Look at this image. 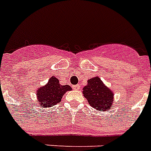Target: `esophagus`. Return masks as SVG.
<instances>
[{"label":"esophagus","mask_w":151,"mask_h":151,"mask_svg":"<svg viewBox=\"0 0 151 151\" xmlns=\"http://www.w3.org/2000/svg\"><path fill=\"white\" fill-rule=\"evenodd\" d=\"M81 86L79 85H73V89L74 90H78L80 89Z\"/></svg>","instance_id":"34e87169"}]
</instances>
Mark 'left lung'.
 <instances>
[{
	"label": "left lung",
	"instance_id": "obj_1",
	"mask_svg": "<svg viewBox=\"0 0 151 151\" xmlns=\"http://www.w3.org/2000/svg\"><path fill=\"white\" fill-rule=\"evenodd\" d=\"M83 95L91 106L97 110H110L114 101V92L107 88L101 79L95 77L88 81L83 88Z\"/></svg>",
	"mask_w": 151,
	"mask_h": 151
}]
</instances>
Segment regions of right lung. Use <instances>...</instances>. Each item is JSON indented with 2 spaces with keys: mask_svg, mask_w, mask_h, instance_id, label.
<instances>
[{
  "mask_svg": "<svg viewBox=\"0 0 151 151\" xmlns=\"http://www.w3.org/2000/svg\"><path fill=\"white\" fill-rule=\"evenodd\" d=\"M71 89L72 88L70 85H60L59 81L55 77L52 76L48 80L47 85L39 88L37 91L38 105L44 107H49L55 105L61 102L63 95Z\"/></svg>",
  "mask_w": 151,
  "mask_h": 151,
  "instance_id": "obj_1",
  "label": "right lung"
}]
</instances>
